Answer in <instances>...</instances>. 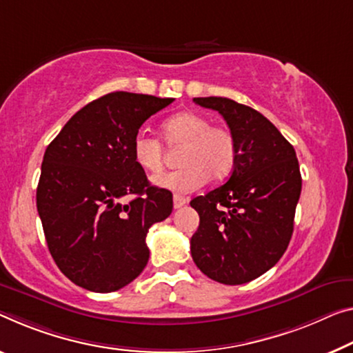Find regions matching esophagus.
Returning a JSON list of instances; mask_svg holds the SVG:
<instances>
[{
    "label": "esophagus",
    "mask_w": 353,
    "mask_h": 353,
    "mask_svg": "<svg viewBox=\"0 0 353 353\" xmlns=\"http://www.w3.org/2000/svg\"><path fill=\"white\" fill-rule=\"evenodd\" d=\"M188 203V199L183 197V195H173V208H181Z\"/></svg>",
    "instance_id": "esophagus-1"
}]
</instances>
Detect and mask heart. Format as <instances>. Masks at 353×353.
<instances>
[{
	"label": "heart",
	"mask_w": 353,
	"mask_h": 353,
	"mask_svg": "<svg viewBox=\"0 0 353 353\" xmlns=\"http://www.w3.org/2000/svg\"><path fill=\"white\" fill-rule=\"evenodd\" d=\"M161 139L170 148H178L181 165L153 178L156 186L173 192H191L203 186L207 178L219 181L232 172L236 161V142L227 128L211 126L207 117L197 112H180L162 123ZM159 139L139 132L132 140V158L140 169L159 173L164 169V145Z\"/></svg>",
	"instance_id": "b5f03b06"
}]
</instances>
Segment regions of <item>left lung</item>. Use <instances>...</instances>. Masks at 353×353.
Here are the masks:
<instances>
[{"label":"left lung","mask_w":353,"mask_h":353,"mask_svg":"<svg viewBox=\"0 0 353 353\" xmlns=\"http://www.w3.org/2000/svg\"><path fill=\"white\" fill-rule=\"evenodd\" d=\"M219 112L236 142L225 184L191 200L200 216L191 238L195 265L210 279L238 285L262 276L283 257L301 194L296 153L273 123L227 97H194Z\"/></svg>","instance_id":"8db88e82"}]
</instances>
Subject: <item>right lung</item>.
Wrapping results in <instances>:
<instances>
[{"label":"right lung","instance_id":"right-lung-1","mask_svg":"<svg viewBox=\"0 0 353 353\" xmlns=\"http://www.w3.org/2000/svg\"><path fill=\"white\" fill-rule=\"evenodd\" d=\"M173 97L115 91L75 113L47 146L36 203L48 251L74 284L120 290L148 263L146 233L169 218L172 192L132 158L139 129ZM132 194L128 204L121 199Z\"/></svg>","mask_w":353,"mask_h":353}]
</instances>
